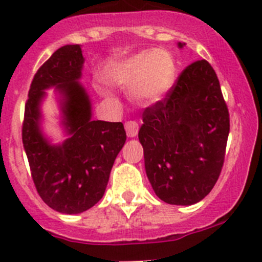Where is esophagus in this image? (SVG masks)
I'll return each instance as SVG.
<instances>
[{
	"instance_id": "1",
	"label": "esophagus",
	"mask_w": 262,
	"mask_h": 262,
	"mask_svg": "<svg viewBox=\"0 0 262 262\" xmlns=\"http://www.w3.org/2000/svg\"><path fill=\"white\" fill-rule=\"evenodd\" d=\"M138 124L136 123V121H126L125 123V130H126V136L129 137V138H134V137L138 134Z\"/></svg>"
}]
</instances>
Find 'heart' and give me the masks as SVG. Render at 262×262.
Returning a JSON list of instances; mask_svg holds the SVG:
<instances>
[{
    "mask_svg": "<svg viewBox=\"0 0 262 262\" xmlns=\"http://www.w3.org/2000/svg\"><path fill=\"white\" fill-rule=\"evenodd\" d=\"M105 78L119 90L132 91V98L139 105L152 106L164 100L171 88L175 65L166 51H142L108 67ZM97 91L105 97L110 96L103 87H97Z\"/></svg>",
    "mask_w": 262,
    "mask_h": 262,
    "instance_id": "1",
    "label": "heart"
}]
</instances>
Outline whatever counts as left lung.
Listing matches in <instances>:
<instances>
[{
    "label": "left lung",
    "mask_w": 262,
    "mask_h": 262,
    "mask_svg": "<svg viewBox=\"0 0 262 262\" xmlns=\"http://www.w3.org/2000/svg\"><path fill=\"white\" fill-rule=\"evenodd\" d=\"M142 116L138 138L157 197L180 206L204 200L219 179L230 126L211 65L206 60L188 65L165 100Z\"/></svg>",
    "instance_id": "obj_1"
}]
</instances>
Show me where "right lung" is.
Masks as SVG:
<instances>
[{
  "label": "right lung",
  "instance_id": "1",
  "mask_svg": "<svg viewBox=\"0 0 262 262\" xmlns=\"http://www.w3.org/2000/svg\"><path fill=\"white\" fill-rule=\"evenodd\" d=\"M80 45L58 48L35 73L25 103L23 144L40 199L61 214H80L105 193L116 156L126 141L123 123L93 120L80 84ZM55 88L67 139L52 144L41 128L45 91Z\"/></svg>",
  "mask_w": 262,
  "mask_h": 262
}]
</instances>
